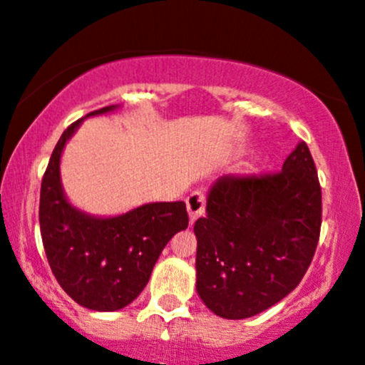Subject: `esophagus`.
<instances>
[{
    "label": "esophagus",
    "mask_w": 365,
    "mask_h": 365,
    "mask_svg": "<svg viewBox=\"0 0 365 365\" xmlns=\"http://www.w3.org/2000/svg\"><path fill=\"white\" fill-rule=\"evenodd\" d=\"M187 211L190 216V221H195L197 217L206 212V194L202 190H194L187 197Z\"/></svg>",
    "instance_id": "34e87169"
}]
</instances>
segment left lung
I'll return each instance as SVG.
<instances>
[{"mask_svg":"<svg viewBox=\"0 0 365 365\" xmlns=\"http://www.w3.org/2000/svg\"><path fill=\"white\" fill-rule=\"evenodd\" d=\"M195 221L197 293L225 319H245L302 282L321 233L316 165L299 142L276 173L226 175Z\"/></svg>","mask_w":365,"mask_h":365,"instance_id":"8db88e82","label":"left lung"}]
</instances>
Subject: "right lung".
<instances>
[{
  "label": "right lung",
  "mask_w": 365,
  "mask_h": 365,
  "mask_svg": "<svg viewBox=\"0 0 365 365\" xmlns=\"http://www.w3.org/2000/svg\"><path fill=\"white\" fill-rule=\"evenodd\" d=\"M115 110L101 108L91 115ZM82 120L63 132L41 183L39 225L46 257L77 304L92 311H118L139 297L159 254L175 233L188 226L185 202L145 204L116 217H92L66 202L60 158Z\"/></svg>",
  "instance_id": "obj_1"
}]
</instances>
